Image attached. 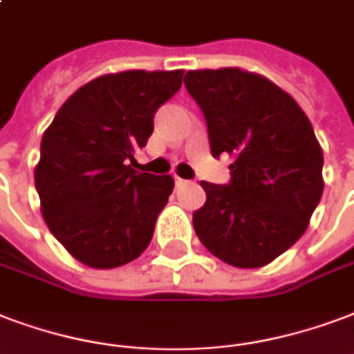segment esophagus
Listing matches in <instances>:
<instances>
[{
    "mask_svg": "<svg viewBox=\"0 0 354 354\" xmlns=\"http://www.w3.org/2000/svg\"><path fill=\"white\" fill-rule=\"evenodd\" d=\"M174 182H176V185H185V183H187V180H183V178L176 176L174 178Z\"/></svg>",
    "mask_w": 354,
    "mask_h": 354,
    "instance_id": "esophagus-1",
    "label": "esophagus"
}]
</instances>
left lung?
<instances>
[{"label":"left lung","mask_w":354,"mask_h":354,"mask_svg":"<svg viewBox=\"0 0 354 354\" xmlns=\"http://www.w3.org/2000/svg\"><path fill=\"white\" fill-rule=\"evenodd\" d=\"M213 158L228 153V185L201 182L193 213L202 245L225 263H271L303 236L323 195V150L308 117L273 81L241 68L189 70Z\"/></svg>","instance_id":"obj_1"}]
</instances>
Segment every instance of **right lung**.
Returning a JSON list of instances; mask_svg holds the SVG:
<instances>
[{
	"label": "right lung",
	"mask_w": 354,
	"mask_h": 354,
	"mask_svg": "<svg viewBox=\"0 0 354 354\" xmlns=\"http://www.w3.org/2000/svg\"><path fill=\"white\" fill-rule=\"evenodd\" d=\"M183 70L100 75L70 96L42 135L35 187L46 225L75 260L113 269L145 252L174 189L128 165L153 131V113Z\"/></svg>",
	"instance_id": "add662e5"
}]
</instances>
